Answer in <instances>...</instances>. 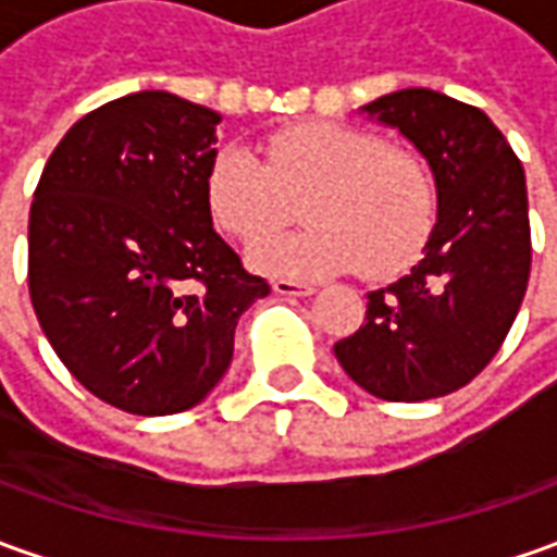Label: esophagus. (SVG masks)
Masks as SVG:
<instances>
[{
	"label": "esophagus",
	"instance_id": "34e87169",
	"mask_svg": "<svg viewBox=\"0 0 557 557\" xmlns=\"http://www.w3.org/2000/svg\"><path fill=\"white\" fill-rule=\"evenodd\" d=\"M272 290L282 294V297H312V294H315V287L312 285L290 282V278H275V282H272Z\"/></svg>",
	"mask_w": 557,
	"mask_h": 557
}]
</instances>
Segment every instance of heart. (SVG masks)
Returning <instances> with one entry per match:
<instances>
[{
  "instance_id": "heart-1",
  "label": "heart",
  "mask_w": 557,
  "mask_h": 557,
  "mask_svg": "<svg viewBox=\"0 0 557 557\" xmlns=\"http://www.w3.org/2000/svg\"><path fill=\"white\" fill-rule=\"evenodd\" d=\"M300 199L309 227L257 245L260 272L315 278L358 267L385 278L416 257L436 214L424 160L363 126H290L267 139L263 160L239 145L212 160L209 206L242 245L267 239Z\"/></svg>"
}]
</instances>
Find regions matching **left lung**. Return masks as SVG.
<instances>
[{"label": "left lung", "instance_id": "left-lung-1", "mask_svg": "<svg viewBox=\"0 0 557 557\" xmlns=\"http://www.w3.org/2000/svg\"><path fill=\"white\" fill-rule=\"evenodd\" d=\"M428 160L436 224L424 257L367 294L355 336L333 345L373 397L418 403L473 382L504 345L531 275L528 184L519 157L485 111L428 87L363 106Z\"/></svg>", "mask_w": 557, "mask_h": 557}]
</instances>
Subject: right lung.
Wrapping results in <instances>:
<instances>
[{
  "label": "right lung",
  "mask_w": 557,
  "mask_h": 557,
  "mask_svg": "<svg viewBox=\"0 0 557 557\" xmlns=\"http://www.w3.org/2000/svg\"><path fill=\"white\" fill-rule=\"evenodd\" d=\"M221 114L139 90L84 114L29 209V297L57 358L133 416L197 406L270 285L212 227Z\"/></svg>",
  "instance_id": "1"
}]
</instances>
